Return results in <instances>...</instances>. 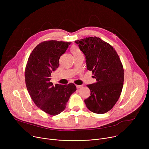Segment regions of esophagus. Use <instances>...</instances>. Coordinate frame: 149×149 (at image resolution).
I'll return each mask as SVG.
<instances>
[{
    "instance_id": "obj_1",
    "label": "esophagus",
    "mask_w": 149,
    "mask_h": 149,
    "mask_svg": "<svg viewBox=\"0 0 149 149\" xmlns=\"http://www.w3.org/2000/svg\"><path fill=\"white\" fill-rule=\"evenodd\" d=\"M76 87H77V88H81V87H82V85H76Z\"/></svg>"
}]
</instances>
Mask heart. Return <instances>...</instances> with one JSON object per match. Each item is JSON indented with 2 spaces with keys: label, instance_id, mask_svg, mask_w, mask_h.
<instances>
[{
  "label": "heart",
  "instance_id": "heart-1",
  "mask_svg": "<svg viewBox=\"0 0 149 149\" xmlns=\"http://www.w3.org/2000/svg\"><path fill=\"white\" fill-rule=\"evenodd\" d=\"M71 52L72 53V54L74 55V56L82 54L81 51L78 48H77V47H72V48H71Z\"/></svg>",
  "mask_w": 149,
  "mask_h": 149
}]
</instances>
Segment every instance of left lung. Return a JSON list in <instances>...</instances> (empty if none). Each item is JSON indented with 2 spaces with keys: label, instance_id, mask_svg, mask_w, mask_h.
<instances>
[{
  "label": "left lung",
  "instance_id": "left-lung-1",
  "mask_svg": "<svg viewBox=\"0 0 149 149\" xmlns=\"http://www.w3.org/2000/svg\"><path fill=\"white\" fill-rule=\"evenodd\" d=\"M75 42L86 56L87 70L96 79V82L87 85L91 95L84 102L94 113H107L117 102L123 87L124 69L119 56L111 45L96 36Z\"/></svg>",
  "mask_w": 149,
  "mask_h": 149
}]
</instances>
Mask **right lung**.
Masks as SVG:
<instances>
[{
    "mask_svg": "<svg viewBox=\"0 0 149 149\" xmlns=\"http://www.w3.org/2000/svg\"><path fill=\"white\" fill-rule=\"evenodd\" d=\"M71 42L45 40L38 44L28 58L25 71V83L28 93L36 105L51 116L65 110L71 95L77 90L73 83L55 84L51 80L52 71L59 67L61 56Z\"/></svg>",
    "mask_w": 149,
    "mask_h": 149,
    "instance_id": "right-lung-1",
    "label": "right lung"
}]
</instances>
